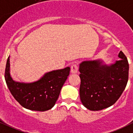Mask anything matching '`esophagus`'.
Wrapping results in <instances>:
<instances>
[{
    "instance_id": "34e87169",
    "label": "esophagus",
    "mask_w": 133,
    "mask_h": 133,
    "mask_svg": "<svg viewBox=\"0 0 133 133\" xmlns=\"http://www.w3.org/2000/svg\"><path fill=\"white\" fill-rule=\"evenodd\" d=\"M77 71H78V66L77 64H73L71 66V73L75 74V73H77Z\"/></svg>"
}]
</instances>
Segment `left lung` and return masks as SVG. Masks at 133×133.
Returning a JSON list of instances; mask_svg holds the SVG:
<instances>
[{
    "label": "left lung",
    "mask_w": 133,
    "mask_h": 133,
    "mask_svg": "<svg viewBox=\"0 0 133 133\" xmlns=\"http://www.w3.org/2000/svg\"><path fill=\"white\" fill-rule=\"evenodd\" d=\"M118 57L120 59L110 65L99 59L79 64L80 98L86 109L96 111L109 107L124 91L129 77L128 60L122 51Z\"/></svg>",
    "instance_id": "8db88e82"
}]
</instances>
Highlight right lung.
Returning a JSON list of instances; mask_svg holds the SVG:
<instances>
[{
	"label": "right lung",
	"instance_id": "1",
	"mask_svg": "<svg viewBox=\"0 0 133 133\" xmlns=\"http://www.w3.org/2000/svg\"><path fill=\"white\" fill-rule=\"evenodd\" d=\"M70 68L46 73L36 82H16L10 75V56L5 69V81L15 100L25 109L46 111L55 106L63 85L69 75Z\"/></svg>",
	"mask_w": 133,
	"mask_h": 133
}]
</instances>
